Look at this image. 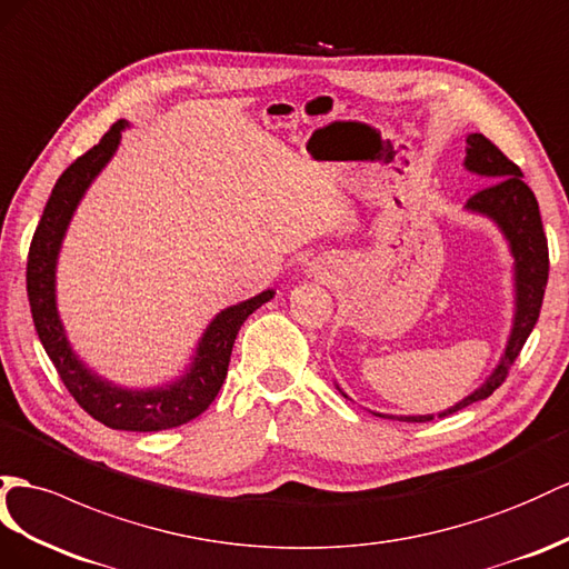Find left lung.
<instances>
[{
    "label": "left lung",
    "mask_w": 569,
    "mask_h": 569,
    "mask_svg": "<svg viewBox=\"0 0 569 569\" xmlns=\"http://www.w3.org/2000/svg\"><path fill=\"white\" fill-rule=\"evenodd\" d=\"M463 168L490 182L466 201L463 209L490 218V221L500 228L505 240L509 242V252L515 257V322H512V331H509V339L498 368H495L488 375V380L476 391H471L469 397H463L459 403L449 406L447 411L437 413V418L457 413L466 409V406H471L473 401L488 399L492 391L505 382L509 366L517 360L519 351L523 348V343H527L529 333L538 322V312H541L546 283H548V240L541 223V211H538V201L529 189V184L521 180L519 166H515L512 160H509L498 146H495L490 139H486L483 134H469L466 137ZM375 416L403 420V423H426V420L435 418L432 413L428 416L375 413Z\"/></svg>",
    "instance_id": "8db88e82"
}]
</instances>
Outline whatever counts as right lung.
Returning <instances> with one entry per match:
<instances>
[{"label": "right lung", "mask_w": 569, "mask_h": 569, "mask_svg": "<svg viewBox=\"0 0 569 569\" xmlns=\"http://www.w3.org/2000/svg\"><path fill=\"white\" fill-rule=\"evenodd\" d=\"M124 127V120L114 122L100 143L77 158L60 174L36 228L31 250H28L26 288L38 339L50 356L52 366L60 372L69 395L77 399L81 409L112 430L156 432L184 426L209 409L228 375L232 343H236L242 322L273 298V290H264V293L218 312L207 331L201 333L192 356V366L187 368L180 380L170 385L153 389H127L103 380L98 372L86 368V362L71 348L60 312H57V257H60L71 216H74L86 189L91 187L98 172L108 166V160L118 151Z\"/></svg>", "instance_id": "add662e5"}]
</instances>
